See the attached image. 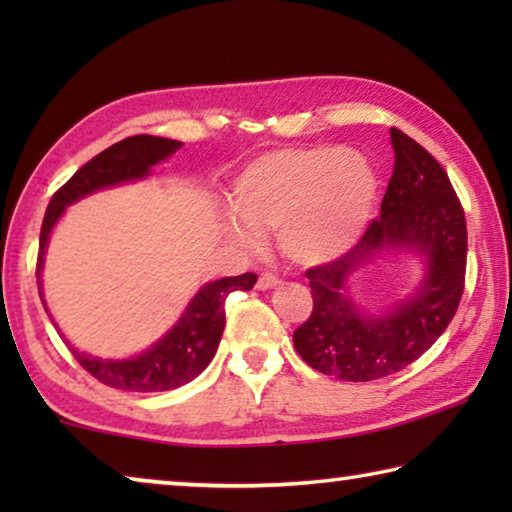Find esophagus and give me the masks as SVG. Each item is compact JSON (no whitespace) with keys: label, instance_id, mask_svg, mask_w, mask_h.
Masks as SVG:
<instances>
[{"label":"esophagus","instance_id":"obj_1","mask_svg":"<svg viewBox=\"0 0 512 512\" xmlns=\"http://www.w3.org/2000/svg\"><path fill=\"white\" fill-rule=\"evenodd\" d=\"M275 287H280V280H277L275 275H271V273L259 275V280H257V289L259 291H268V289H275Z\"/></svg>","mask_w":512,"mask_h":512}]
</instances>
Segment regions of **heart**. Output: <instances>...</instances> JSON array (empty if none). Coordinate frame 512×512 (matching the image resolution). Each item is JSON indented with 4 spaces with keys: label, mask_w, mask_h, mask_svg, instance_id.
Returning <instances> with one entry per match:
<instances>
[{
    "label": "heart",
    "mask_w": 512,
    "mask_h": 512,
    "mask_svg": "<svg viewBox=\"0 0 512 512\" xmlns=\"http://www.w3.org/2000/svg\"><path fill=\"white\" fill-rule=\"evenodd\" d=\"M379 198L372 164L341 144L280 149L239 171L228 205L235 219L225 237L244 250L275 230L277 248L300 268L332 264L368 230Z\"/></svg>",
    "instance_id": "obj_1"
}]
</instances>
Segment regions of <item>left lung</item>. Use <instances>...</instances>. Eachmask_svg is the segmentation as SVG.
<instances>
[{
	"instance_id": "obj_1",
	"label": "left lung",
	"mask_w": 512,
	"mask_h": 512,
	"mask_svg": "<svg viewBox=\"0 0 512 512\" xmlns=\"http://www.w3.org/2000/svg\"><path fill=\"white\" fill-rule=\"evenodd\" d=\"M393 178L381 214L348 255L305 273L314 311L293 332L311 368L345 381H372L409 366L427 352L458 309L465 282V214L443 167L422 146L391 128ZM384 254H413L421 277L395 306L360 307L351 284Z\"/></svg>"
}]
</instances>
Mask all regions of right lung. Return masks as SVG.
<instances>
[{
    "label": "right lung",
    "instance_id": "1",
    "mask_svg": "<svg viewBox=\"0 0 512 512\" xmlns=\"http://www.w3.org/2000/svg\"><path fill=\"white\" fill-rule=\"evenodd\" d=\"M180 142L169 137L155 135H135L126 137L110 149L101 151L97 158L74 173L67 183L58 189L47 205L45 221L40 230V253H38V291L40 300L49 314L45 291H42V268H45V253L49 246V237L69 205L83 201L101 189L119 187L126 183H137L151 176L158 162H167L173 153L180 149ZM257 275L244 273L237 277H221V280L205 282L187 302L180 318L164 332L158 341L149 348L131 354L124 359H101L90 352H81L74 348L72 341L65 339L67 348L72 350L76 361L97 377L101 384L119 391L133 393H160L173 391V388L185 386L196 379L210 366L216 348L221 343V334L225 327V298L232 291H250L255 287ZM51 323L58 327L54 316L49 314Z\"/></svg>",
    "mask_w": 512,
    "mask_h": 512
}]
</instances>
